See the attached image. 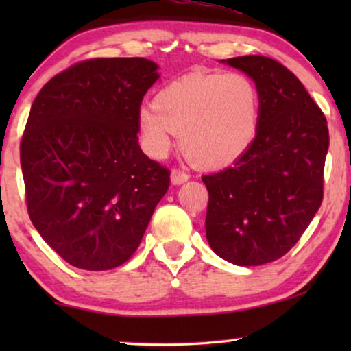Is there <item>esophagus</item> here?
Listing matches in <instances>:
<instances>
[{
    "instance_id": "34e87169",
    "label": "esophagus",
    "mask_w": 351,
    "mask_h": 351,
    "mask_svg": "<svg viewBox=\"0 0 351 351\" xmlns=\"http://www.w3.org/2000/svg\"><path fill=\"white\" fill-rule=\"evenodd\" d=\"M189 179H190L189 172H185V171H182V169H172V172H171V182L174 185L184 184V182H186Z\"/></svg>"
}]
</instances>
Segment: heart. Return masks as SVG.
<instances>
[{
    "label": "heart",
    "mask_w": 351,
    "mask_h": 351,
    "mask_svg": "<svg viewBox=\"0 0 351 351\" xmlns=\"http://www.w3.org/2000/svg\"><path fill=\"white\" fill-rule=\"evenodd\" d=\"M261 93L247 75L191 73L165 86L142 108L138 128L147 150L162 158L180 134L182 150L196 165L223 167L241 158L261 128Z\"/></svg>",
    "instance_id": "heart-1"
}]
</instances>
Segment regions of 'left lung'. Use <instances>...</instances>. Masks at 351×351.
<instances>
[{"label": "left lung", "instance_id": "left-lung-1", "mask_svg": "<svg viewBox=\"0 0 351 351\" xmlns=\"http://www.w3.org/2000/svg\"><path fill=\"white\" fill-rule=\"evenodd\" d=\"M227 64L256 81L261 128L233 166L201 177L209 193L206 238L234 265H263L289 252L318 213L328 123L299 78L278 60L243 56Z\"/></svg>", "mask_w": 351, "mask_h": 351}]
</instances>
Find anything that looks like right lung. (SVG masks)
Here are the masks:
<instances>
[{
	"instance_id": "obj_1",
	"label": "right lung",
	"mask_w": 351,
	"mask_h": 351,
	"mask_svg": "<svg viewBox=\"0 0 351 351\" xmlns=\"http://www.w3.org/2000/svg\"><path fill=\"white\" fill-rule=\"evenodd\" d=\"M158 65L88 59L43 86L21 142L27 209L70 265L112 270L137 251L171 171L138 147L143 95Z\"/></svg>"
}]
</instances>
